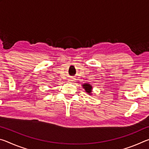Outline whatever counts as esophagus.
Returning <instances> with one entry per match:
<instances>
[{
  "instance_id": "obj_1",
  "label": "esophagus",
  "mask_w": 149,
  "mask_h": 149,
  "mask_svg": "<svg viewBox=\"0 0 149 149\" xmlns=\"http://www.w3.org/2000/svg\"><path fill=\"white\" fill-rule=\"evenodd\" d=\"M69 81H73L72 79H68Z\"/></svg>"
}]
</instances>
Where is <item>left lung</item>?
I'll list each match as a JSON object with an SVG mask.
<instances>
[{"mask_svg":"<svg viewBox=\"0 0 149 149\" xmlns=\"http://www.w3.org/2000/svg\"><path fill=\"white\" fill-rule=\"evenodd\" d=\"M82 87L85 89L86 93L90 95H92V91H93V87L92 85L89 84H82Z\"/></svg>","mask_w":149,"mask_h":149,"instance_id":"1","label":"left lung"}]
</instances>
